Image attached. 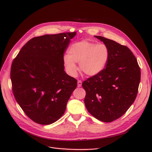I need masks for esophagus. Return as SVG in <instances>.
I'll use <instances>...</instances> for the list:
<instances>
[{
	"instance_id": "obj_1",
	"label": "esophagus",
	"mask_w": 152,
	"mask_h": 152,
	"mask_svg": "<svg viewBox=\"0 0 152 152\" xmlns=\"http://www.w3.org/2000/svg\"><path fill=\"white\" fill-rule=\"evenodd\" d=\"M82 86V81L81 80H78L77 81V87H79Z\"/></svg>"
}]
</instances>
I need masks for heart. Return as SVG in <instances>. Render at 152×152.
Here are the masks:
<instances>
[{
	"label": "heart",
	"mask_w": 152,
	"mask_h": 152,
	"mask_svg": "<svg viewBox=\"0 0 152 152\" xmlns=\"http://www.w3.org/2000/svg\"><path fill=\"white\" fill-rule=\"evenodd\" d=\"M69 55L63 57V62L68 73L75 76L79 63V69L87 76L97 75L104 69L110 58L108 47L103 44H97L83 40L72 44Z\"/></svg>",
	"instance_id": "1"
}]
</instances>
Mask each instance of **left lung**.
Here are the masks:
<instances>
[{"label": "left lung", "mask_w": 152, "mask_h": 152, "mask_svg": "<svg viewBox=\"0 0 152 152\" xmlns=\"http://www.w3.org/2000/svg\"><path fill=\"white\" fill-rule=\"evenodd\" d=\"M109 49L110 58L100 73L83 83L87 111L99 120L110 123L122 116L134 103L140 81L137 60L128 47L95 36Z\"/></svg>", "instance_id": "obj_1"}]
</instances>
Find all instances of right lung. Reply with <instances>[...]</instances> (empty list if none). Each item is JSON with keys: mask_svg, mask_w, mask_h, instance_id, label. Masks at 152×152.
I'll use <instances>...</instances> for the list:
<instances>
[{"mask_svg": "<svg viewBox=\"0 0 152 152\" xmlns=\"http://www.w3.org/2000/svg\"><path fill=\"white\" fill-rule=\"evenodd\" d=\"M76 34L61 33L30 39L13 60L10 78L14 97L25 113L47 125L64 114L77 80L64 71L63 57Z\"/></svg>", "mask_w": 152, "mask_h": 152, "instance_id": "1", "label": "right lung"}]
</instances>
